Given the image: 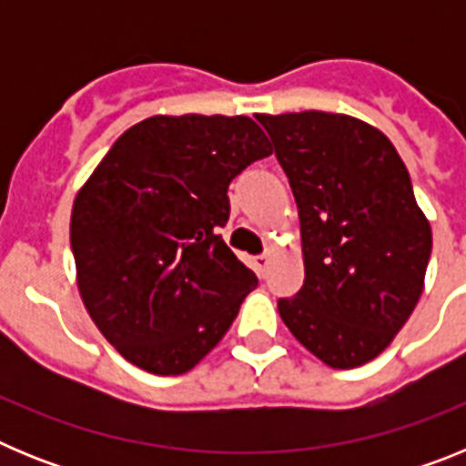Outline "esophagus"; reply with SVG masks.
<instances>
[{
  "label": "esophagus",
  "mask_w": 466,
  "mask_h": 466,
  "mask_svg": "<svg viewBox=\"0 0 466 466\" xmlns=\"http://www.w3.org/2000/svg\"><path fill=\"white\" fill-rule=\"evenodd\" d=\"M252 263H254V270H257L258 278H263V275H266V270H268V266H270V257H268V254H261V257H254Z\"/></svg>",
  "instance_id": "34e87169"
}]
</instances>
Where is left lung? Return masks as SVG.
Returning <instances> with one entry per match:
<instances>
[{"instance_id":"1","label":"left lung","mask_w":466,"mask_h":466,"mask_svg":"<svg viewBox=\"0 0 466 466\" xmlns=\"http://www.w3.org/2000/svg\"><path fill=\"white\" fill-rule=\"evenodd\" d=\"M299 205L306 279L278 310L331 369L376 360L425 289L431 228L394 144L348 114H257Z\"/></svg>"}]
</instances>
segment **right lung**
I'll return each instance as SVG.
<instances>
[{"label": "right lung", "instance_id": "right-lung-1", "mask_svg": "<svg viewBox=\"0 0 466 466\" xmlns=\"http://www.w3.org/2000/svg\"><path fill=\"white\" fill-rule=\"evenodd\" d=\"M249 116H151L127 127L74 198L76 284L130 364L182 376L236 319L257 275L217 230L228 184L270 156Z\"/></svg>", "mask_w": 466, "mask_h": 466}]
</instances>
